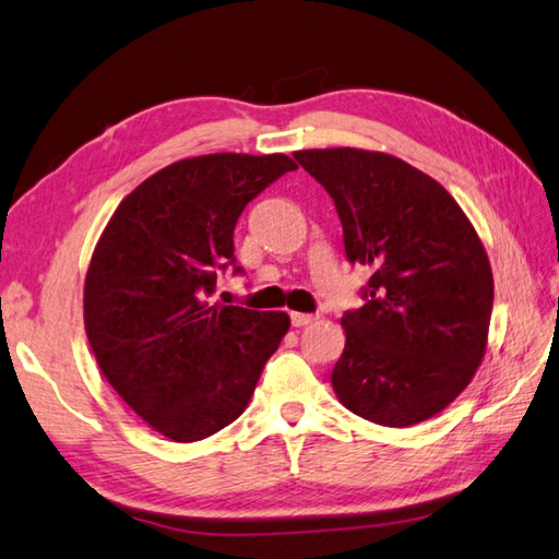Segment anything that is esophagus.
<instances>
[{"label":"esophagus","mask_w":559,"mask_h":559,"mask_svg":"<svg viewBox=\"0 0 559 559\" xmlns=\"http://www.w3.org/2000/svg\"><path fill=\"white\" fill-rule=\"evenodd\" d=\"M316 318L313 316H308V313H292V325L294 328H306V325H311Z\"/></svg>","instance_id":"1"}]
</instances>
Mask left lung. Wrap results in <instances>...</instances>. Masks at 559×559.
Returning a JSON list of instances; mask_svg holds the SVG:
<instances>
[{
    "mask_svg": "<svg viewBox=\"0 0 559 559\" xmlns=\"http://www.w3.org/2000/svg\"><path fill=\"white\" fill-rule=\"evenodd\" d=\"M294 157L334 201L349 263L370 270L366 304L342 318L334 394L390 428L440 414L488 344L492 270L474 225L436 179L400 157L358 147Z\"/></svg>",
    "mask_w": 559,
    "mask_h": 559,
    "instance_id": "left-lung-1",
    "label": "left lung"
}]
</instances>
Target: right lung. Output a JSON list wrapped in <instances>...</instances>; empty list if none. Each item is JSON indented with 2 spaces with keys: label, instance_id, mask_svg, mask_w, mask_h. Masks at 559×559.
I'll return each mask as SVG.
<instances>
[{
  "label": "right lung",
  "instance_id": "add662e5",
  "mask_svg": "<svg viewBox=\"0 0 559 559\" xmlns=\"http://www.w3.org/2000/svg\"><path fill=\"white\" fill-rule=\"evenodd\" d=\"M292 157L215 153L179 159L133 189L91 258L83 320L95 361L153 430L195 442L237 420L287 313L213 304L234 265L243 207L294 171Z\"/></svg>",
  "mask_w": 559,
  "mask_h": 559
}]
</instances>
